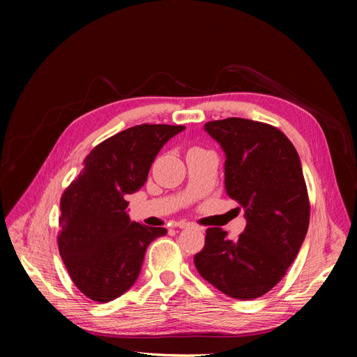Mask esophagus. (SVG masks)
Segmentation results:
<instances>
[{
  "instance_id": "esophagus-1",
  "label": "esophagus",
  "mask_w": 357,
  "mask_h": 357,
  "mask_svg": "<svg viewBox=\"0 0 357 357\" xmlns=\"http://www.w3.org/2000/svg\"><path fill=\"white\" fill-rule=\"evenodd\" d=\"M177 226H178V228H181V229H185V228H189L190 223L189 222H180V223H177Z\"/></svg>"
}]
</instances>
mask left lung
Masks as SVG:
<instances>
[{
    "instance_id": "1",
    "label": "left lung",
    "mask_w": 357,
    "mask_h": 357,
    "mask_svg": "<svg viewBox=\"0 0 357 357\" xmlns=\"http://www.w3.org/2000/svg\"><path fill=\"white\" fill-rule=\"evenodd\" d=\"M226 155V193L244 208L245 229L235 240L208 228L193 257L198 273L235 299L265 295L282 280L305 240L310 201L301 160L290 139L241 117L205 123Z\"/></svg>"
}]
</instances>
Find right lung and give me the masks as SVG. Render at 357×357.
<instances>
[{"label": "right lung", "mask_w": 357, "mask_h": 357, "mask_svg": "<svg viewBox=\"0 0 357 357\" xmlns=\"http://www.w3.org/2000/svg\"><path fill=\"white\" fill-rule=\"evenodd\" d=\"M181 125H137L91 150L61 198L58 247L73 283L96 302L131 287L149 244L165 228L131 222L126 195L142 188L159 150Z\"/></svg>", "instance_id": "obj_1"}]
</instances>
